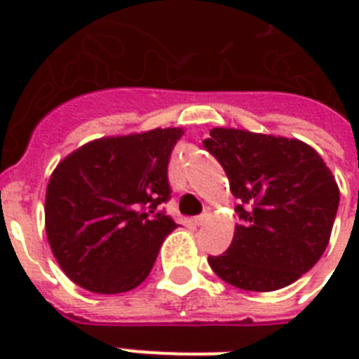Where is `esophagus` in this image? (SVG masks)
<instances>
[{"instance_id": "34e87169", "label": "esophagus", "mask_w": 359, "mask_h": 359, "mask_svg": "<svg viewBox=\"0 0 359 359\" xmlns=\"http://www.w3.org/2000/svg\"><path fill=\"white\" fill-rule=\"evenodd\" d=\"M208 216H210V214L203 212V214H199V216H196V218L191 219V222H194V224H196V225H203L208 219Z\"/></svg>"}]
</instances>
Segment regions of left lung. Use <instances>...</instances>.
I'll return each mask as SVG.
<instances>
[{
  "instance_id": "8db88e82",
  "label": "left lung",
  "mask_w": 359,
  "mask_h": 359,
  "mask_svg": "<svg viewBox=\"0 0 359 359\" xmlns=\"http://www.w3.org/2000/svg\"><path fill=\"white\" fill-rule=\"evenodd\" d=\"M203 147L224 168L242 219L224 255L208 264L242 290L283 289L309 272L328 245L339 188L304 141L212 128Z\"/></svg>"
}]
</instances>
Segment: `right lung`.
Wrapping results in <instances>:
<instances>
[{
	"label": "right lung",
	"instance_id": "right-lung-1",
	"mask_svg": "<svg viewBox=\"0 0 359 359\" xmlns=\"http://www.w3.org/2000/svg\"><path fill=\"white\" fill-rule=\"evenodd\" d=\"M180 128L95 140L65 158L46 188V235L59 266L98 294L135 289L177 227L169 156Z\"/></svg>",
	"mask_w": 359,
	"mask_h": 359
}]
</instances>
